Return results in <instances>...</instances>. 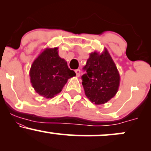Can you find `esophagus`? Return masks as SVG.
Instances as JSON below:
<instances>
[{
    "instance_id": "1",
    "label": "esophagus",
    "mask_w": 151,
    "mask_h": 151,
    "mask_svg": "<svg viewBox=\"0 0 151 151\" xmlns=\"http://www.w3.org/2000/svg\"><path fill=\"white\" fill-rule=\"evenodd\" d=\"M75 72H76V74H77V77H79V76H80V74H81L80 70H76Z\"/></svg>"
}]
</instances>
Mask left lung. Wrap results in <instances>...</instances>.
<instances>
[{
	"instance_id": "1",
	"label": "left lung",
	"mask_w": 151,
	"mask_h": 151,
	"mask_svg": "<svg viewBox=\"0 0 151 151\" xmlns=\"http://www.w3.org/2000/svg\"><path fill=\"white\" fill-rule=\"evenodd\" d=\"M81 77L84 93L96 105L104 104L116 94L120 84V75L106 48L101 53H90Z\"/></svg>"
}]
</instances>
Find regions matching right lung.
Segmentation results:
<instances>
[{"mask_svg":"<svg viewBox=\"0 0 151 151\" xmlns=\"http://www.w3.org/2000/svg\"><path fill=\"white\" fill-rule=\"evenodd\" d=\"M29 74L35 91L47 99L61 92L67 80L76 76L65 59L59 56L58 47L43 50L32 62Z\"/></svg>","mask_w":151,"mask_h":151,"instance_id":"add662e5","label":"right lung"}]
</instances>
